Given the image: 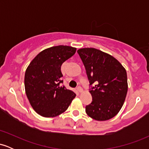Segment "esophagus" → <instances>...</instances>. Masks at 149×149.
<instances>
[{
    "label": "esophagus",
    "instance_id": "obj_1",
    "mask_svg": "<svg viewBox=\"0 0 149 149\" xmlns=\"http://www.w3.org/2000/svg\"><path fill=\"white\" fill-rule=\"evenodd\" d=\"M77 90H78L79 92H83V88H82L80 86H78V88H77Z\"/></svg>",
    "mask_w": 149,
    "mask_h": 149
}]
</instances>
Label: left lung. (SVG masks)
<instances>
[{"mask_svg": "<svg viewBox=\"0 0 149 149\" xmlns=\"http://www.w3.org/2000/svg\"><path fill=\"white\" fill-rule=\"evenodd\" d=\"M77 52L86 70L92 97L91 104L85 107L86 113L96 120L112 118L127 95L126 70L116 58L100 49L86 47Z\"/></svg>", "mask_w": 149, "mask_h": 149, "instance_id": "left-lung-1", "label": "left lung"}]
</instances>
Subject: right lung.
<instances>
[{
    "label": "right lung",
    "mask_w": 149,
    "mask_h": 149,
    "mask_svg": "<svg viewBox=\"0 0 149 149\" xmlns=\"http://www.w3.org/2000/svg\"><path fill=\"white\" fill-rule=\"evenodd\" d=\"M76 48L58 45L40 52L27 67L24 86L27 98L36 112L43 117H55L64 113L76 94L61 86V66L76 53Z\"/></svg>",
    "instance_id": "right-lung-1"
}]
</instances>
